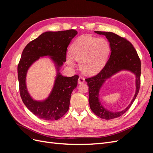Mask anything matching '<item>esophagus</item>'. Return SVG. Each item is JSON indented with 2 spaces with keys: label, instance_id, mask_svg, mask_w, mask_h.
Masks as SVG:
<instances>
[{
  "label": "esophagus",
  "instance_id": "esophagus-1",
  "mask_svg": "<svg viewBox=\"0 0 153 153\" xmlns=\"http://www.w3.org/2000/svg\"><path fill=\"white\" fill-rule=\"evenodd\" d=\"M84 82H85L84 78L82 77V76H80L79 78H78V84H83V83H84Z\"/></svg>",
  "mask_w": 153,
  "mask_h": 153
}]
</instances>
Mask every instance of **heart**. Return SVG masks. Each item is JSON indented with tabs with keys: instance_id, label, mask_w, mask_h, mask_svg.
Instances as JSON below:
<instances>
[{
	"instance_id": "obj_1",
	"label": "heart",
	"mask_w": 153,
	"mask_h": 153,
	"mask_svg": "<svg viewBox=\"0 0 153 153\" xmlns=\"http://www.w3.org/2000/svg\"><path fill=\"white\" fill-rule=\"evenodd\" d=\"M110 52V45L103 38L85 36L76 39L71 47V55L66 62L71 67L75 66L73 58L79 61V66L87 75H93L103 68Z\"/></svg>"
}]
</instances>
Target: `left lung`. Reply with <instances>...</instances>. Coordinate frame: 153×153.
<instances>
[{"label":"left lung","mask_w":153,"mask_h":153,"mask_svg":"<svg viewBox=\"0 0 153 153\" xmlns=\"http://www.w3.org/2000/svg\"><path fill=\"white\" fill-rule=\"evenodd\" d=\"M95 33L105 36L110 43L111 53L101 71L94 76L85 79L89 86V103L91 110L97 116L106 120L112 119L121 116L135 101L140 85L141 62L135 48L127 39L111 32L95 31ZM122 71H128L135 75V95L126 109L118 112H112L105 109L100 103L99 91L106 80Z\"/></svg>","instance_id":"8db88e82"}]
</instances>
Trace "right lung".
Returning <instances> with one entry per match:
<instances>
[{
	"mask_svg": "<svg viewBox=\"0 0 153 153\" xmlns=\"http://www.w3.org/2000/svg\"><path fill=\"white\" fill-rule=\"evenodd\" d=\"M78 34L73 29L45 32L30 41L23 51L18 65L20 93L23 102L30 112L39 119L54 121L61 118L69 109L71 93L77 86L78 76H64L59 72L66 61V51L71 39ZM48 56L54 63L57 75L49 96L39 101L32 99L26 85L29 68L40 57Z\"/></svg>",
	"mask_w": 153,
	"mask_h": 153,
	"instance_id": "obj_1",
	"label": "right lung"
}]
</instances>
